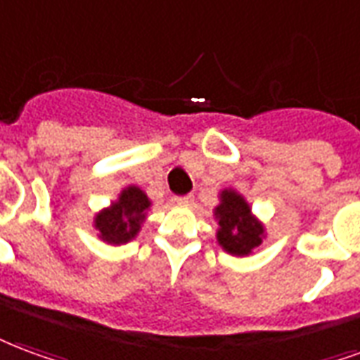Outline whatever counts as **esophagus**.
<instances>
[{"label": "esophagus", "mask_w": 360, "mask_h": 360, "mask_svg": "<svg viewBox=\"0 0 360 360\" xmlns=\"http://www.w3.org/2000/svg\"><path fill=\"white\" fill-rule=\"evenodd\" d=\"M191 195L190 193H188V195H178L176 199H174V201H176V203H180V205H188V203H191Z\"/></svg>", "instance_id": "obj_1"}]
</instances>
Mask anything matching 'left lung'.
Returning a JSON list of instances; mask_svg holds the SVG:
<instances>
[{
  "instance_id": "left-lung-1",
  "label": "left lung",
  "mask_w": 360,
  "mask_h": 360,
  "mask_svg": "<svg viewBox=\"0 0 360 360\" xmlns=\"http://www.w3.org/2000/svg\"><path fill=\"white\" fill-rule=\"evenodd\" d=\"M220 230L217 238L232 255H248L261 245L263 226L251 217L248 203L236 191H222V203L217 207Z\"/></svg>"
}]
</instances>
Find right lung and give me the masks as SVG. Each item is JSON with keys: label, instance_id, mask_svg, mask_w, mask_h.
Returning a JSON list of instances; mask_svg holds the SVG:
<instances>
[{"label": "right lung", "instance_id": "add662e5", "mask_svg": "<svg viewBox=\"0 0 360 360\" xmlns=\"http://www.w3.org/2000/svg\"><path fill=\"white\" fill-rule=\"evenodd\" d=\"M149 199L136 186L120 193L117 203L111 209L99 212L96 219V228L101 232V238L109 243H126L132 240L140 230L141 220L146 219V209Z\"/></svg>", "mask_w": 360, "mask_h": 360}]
</instances>
